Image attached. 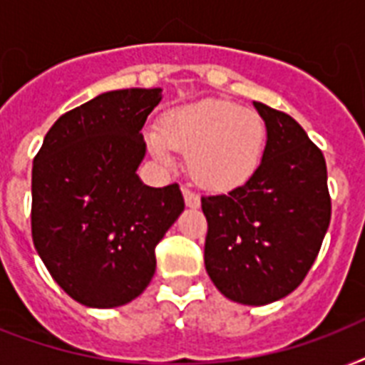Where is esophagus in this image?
<instances>
[{
  "label": "esophagus",
  "mask_w": 365,
  "mask_h": 365,
  "mask_svg": "<svg viewBox=\"0 0 365 365\" xmlns=\"http://www.w3.org/2000/svg\"><path fill=\"white\" fill-rule=\"evenodd\" d=\"M183 199H185V205L189 206V208H199L200 206V197L195 191H191V189L183 187Z\"/></svg>",
  "instance_id": "esophagus-1"
}]
</instances>
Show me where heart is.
Masks as SVG:
<instances>
[{"label": "heart", "instance_id": "heart-1", "mask_svg": "<svg viewBox=\"0 0 365 365\" xmlns=\"http://www.w3.org/2000/svg\"><path fill=\"white\" fill-rule=\"evenodd\" d=\"M149 142L160 160H170L172 149L189 153V172L199 185L231 191L259 168L267 126L255 110L227 100H202L166 113L160 134H151Z\"/></svg>", "mask_w": 365, "mask_h": 365}]
</instances>
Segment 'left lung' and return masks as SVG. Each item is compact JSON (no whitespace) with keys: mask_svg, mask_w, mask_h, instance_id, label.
<instances>
[{"mask_svg":"<svg viewBox=\"0 0 365 365\" xmlns=\"http://www.w3.org/2000/svg\"><path fill=\"white\" fill-rule=\"evenodd\" d=\"M267 126L265 155L248 182L202 197L205 265L225 297L267 305L311 271L329 227L331 199L322 151L284 111L254 102Z\"/></svg>","mask_w":365,"mask_h":365,"instance_id":"8db88e82","label":"left lung"}]
</instances>
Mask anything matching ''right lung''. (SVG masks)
Returning <instances> with one entry per match:
<instances>
[{
    "label": "right lung",
    "mask_w": 365,
    "mask_h": 365,
    "mask_svg": "<svg viewBox=\"0 0 365 365\" xmlns=\"http://www.w3.org/2000/svg\"><path fill=\"white\" fill-rule=\"evenodd\" d=\"M160 88H121L51 126L31 168V239L66 294L94 309L125 305L155 274V246L183 210L178 183L136 174L142 126Z\"/></svg>",
    "instance_id": "add662e5"
}]
</instances>
